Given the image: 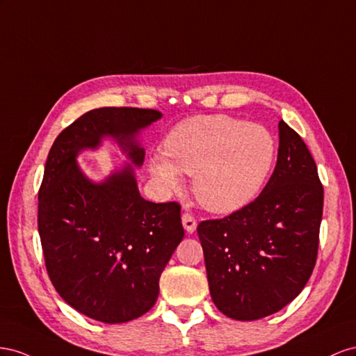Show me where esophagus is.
<instances>
[{
	"instance_id": "1",
	"label": "esophagus",
	"mask_w": 356,
	"mask_h": 356,
	"mask_svg": "<svg viewBox=\"0 0 356 356\" xmlns=\"http://www.w3.org/2000/svg\"><path fill=\"white\" fill-rule=\"evenodd\" d=\"M181 223H184V228L186 229V232H189V234L195 232L197 220L194 216L189 215V213H184V215H181Z\"/></svg>"
}]
</instances>
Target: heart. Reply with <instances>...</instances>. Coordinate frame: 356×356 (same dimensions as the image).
Masks as SVG:
<instances>
[{"label":"heart","mask_w":356,"mask_h":356,"mask_svg":"<svg viewBox=\"0 0 356 356\" xmlns=\"http://www.w3.org/2000/svg\"><path fill=\"white\" fill-rule=\"evenodd\" d=\"M276 156V138L266 127L204 115L181 120L170 131L164 154L150 155L149 171L165 192L184 185L181 172L194 175L192 188L200 204L229 215L259 195Z\"/></svg>","instance_id":"1"}]
</instances>
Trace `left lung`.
Wrapping results in <instances>:
<instances>
[{
    "label": "left lung",
    "mask_w": 356,
    "mask_h": 356,
    "mask_svg": "<svg viewBox=\"0 0 356 356\" xmlns=\"http://www.w3.org/2000/svg\"><path fill=\"white\" fill-rule=\"evenodd\" d=\"M322 207L316 164L280 120L276 168L259 197L197 228L210 296L225 316L261 319L298 297L316 264Z\"/></svg>",
    "instance_id": "obj_1"
}]
</instances>
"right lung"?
<instances>
[{
  "label": "right lung",
  "instance_id": "right-lung-1",
  "mask_svg": "<svg viewBox=\"0 0 356 356\" xmlns=\"http://www.w3.org/2000/svg\"><path fill=\"white\" fill-rule=\"evenodd\" d=\"M161 118L147 108L90 110L49 152L38 192L46 268L60 298L90 319L122 323L154 307L161 273L185 236L177 202L147 201L137 185L140 134ZM104 139H113L127 162L97 182L76 158Z\"/></svg>",
  "mask_w": 356,
  "mask_h": 356
}]
</instances>
